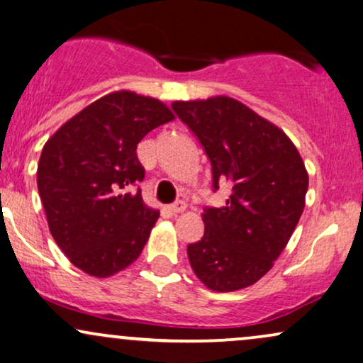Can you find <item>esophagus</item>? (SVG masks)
Here are the masks:
<instances>
[{"label": "esophagus", "mask_w": 363, "mask_h": 363, "mask_svg": "<svg viewBox=\"0 0 363 363\" xmlns=\"http://www.w3.org/2000/svg\"><path fill=\"white\" fill-rule=\"evenodd\" d=\"M186 208V203L183 202V200H177V202L172 203V206L166 207V211L169 212V214L174 216V214H180V212H183Z\"/></svg>", "instance_id": "1"}]
</instances>
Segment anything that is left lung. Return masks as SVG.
<instances>
[{
	"label": "left lung",
	"mask_w": 363,
	"mask_h": 363,
	"mask_svg": "<svg viewBox=\"0 0 363 363\" xmlns=\"http://www.w3.org/2000/svg\"><path fill=\"white\" fill-rule=\"evenodd\" d=\"M212 166V189L231 185L224 207L203 208L202 240L186 248L195 275L216 292L258 282L274 267L304 211L309 177L284 130L229 96L174 101Z\"/></svg>",
	"instance_id": "8db88e82"
}]
</instances>
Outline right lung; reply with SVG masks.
<instances>
[{
	"label": "right lung",
	"instance_id": "add662e5",
	"mask_svg": "<svg viewBox=\"0 0 363 363\" xmlns=\"http://www.w3.org/2000/svg\"><path fill=\"white\" fill-rule=\"evenodd\" d=\"M174 115L156 98L115 91L93 101L45 143L37 186L50 234L74 267L110 277L143 251L160 212L143 202L138 144Z\"/></svg>",
	"mask_w": 363,
	"mask_h": 363
}]
</instances>
